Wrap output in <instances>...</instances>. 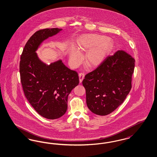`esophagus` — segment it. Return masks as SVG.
I'll use <instances>...</instances> for the list:
<instances>
[{"label":"esophagus","instance_id":"obj_1","mask_svg":"<svg viewBox=\"0 0 157 157\" xmlns=\"http://www.w3.org/2000/svg\"><path fill=\"white\" fill-rule=\"evenodd\" d=\"M85 77V74L83 72H80L79 73V82H82L83 79H84Z\"/></svg>","mask_w":157,"mask_h":157}]
</instances>
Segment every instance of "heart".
Segmentation results:
<instances>
[{
    "instance_id": "obj_1",
    "label": "heart",
    "mask_w": 157,
    "mask_h": 157,
    "mask_svg": "<svg viewBox=\"0 0 157 157\" xmlns=\"http://www.w3.org/2000/svg\"><path fill=\"white\" fill-rule=\"evenodd\" d=\"M106 37L98 34H88L82 37L78 43V50L72 47L69 50V58L74 65L81 61L80 52L87 51L85 61L90 67H96L105 59L112 44Z\"/></svg>"
}]
</instances>
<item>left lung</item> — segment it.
<instances>
[{"instance_id":"1","label":"left lung","mask_w":157,"mask_h":157,"mask_svg":"<svg viewBox=\"0 0 157 157\" xmlns=\"http://www.w3.org/2000/svg\"><path fill=\"white\" fill-rule=\"evenodd\" d=\"M135 59L122 50L109 56L82 81L86 104L96 114L106 116L121 105L132 89Z\"/></svg>"}]
</instances>
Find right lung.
<instances>
[{"label":"right lung","instance_id":"add662e5","mask_svg":"<svg viewBox=\"0 0 157 157\" xmlns=\"http://www.w3.org/2000/svg\"><path fill=\"white\" fill-rule=\"evenodd\" d=\"M61 30L52 28L36 32L20 56V81L25 98L40 115L48 119H56L65 113L68 96L79 82L78 73L61 60L48 65L39 59L36 52L44 40Z\"/></svg>","mask_w":157,"mask_h":157}]
</instances>
